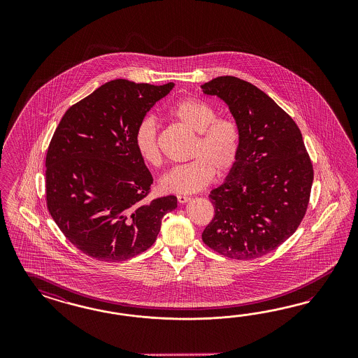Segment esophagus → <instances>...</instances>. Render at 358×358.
<instances>
[{
    "label": "esophagus",
    "mask_w": 358,
    "mask_h": 358,
    "mask_svg": "<svg viewBox=\"0 0 358 358\" xmlns=\"http://www.w3.org/2000/svg\"><path fill=\"white\" fill-rule=\"evenodd\" d=\"M192 198L190 196H186V195H177V201L180 202V203H186V202H189Z\"/></svg>",
    "instance_id": "esophagus-1"
}]
</instances>
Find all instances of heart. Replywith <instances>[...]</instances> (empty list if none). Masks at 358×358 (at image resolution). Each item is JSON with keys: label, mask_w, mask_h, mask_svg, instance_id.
<instances>
[{"label": "heart", "mask_w": 358, "mask_h": 358, "mask_svg": "<svg viewBox=\"0 0 358 358\" xmlns=\"http://www.w3.org/2000/svg\"><path fill=\"white\" fill-rule=\"evenodd\" d=\"M172 115L198 134L189 153V163L173 166L160 178L164 193L192 194L211 182L214 173L223 177L238 164L241 132L231 117H217V108L205 101L185 98L172 108ZM134 143L145 163L157 166L163 156L159 145V124L153 117L138 123Z\"/></svg>", "instance_id": "1"}]
</instances>
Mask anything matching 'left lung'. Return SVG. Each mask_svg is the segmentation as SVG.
<instances>
[{
    "label": "left lung",
    "instance_id": "8db88e82",
    "mask_svg": "<svg viewBox=\"0 0 358 358\" xmlns=\"http://www.w3.org/2000/svg\"><path fill=\"white\" fill-rule=\"evenodd\" d=\"M222 98L241 132L238 164L208 198L215 215L202 240L235 260L277 250L303 220L314 168L293 118L248 81L220 76L202 85Z\"/></svg>",
    "mask_w": 358,
    "mask_h": 358
}]
</instances>
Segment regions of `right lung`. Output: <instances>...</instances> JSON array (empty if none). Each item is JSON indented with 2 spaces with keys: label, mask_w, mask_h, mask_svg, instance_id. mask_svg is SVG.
<instances>
[{
  "label": "right lung",
  "mask_w": 358,
  "mask_h": 358,
  "mask_svg": "<svg viewBox=\"0 0 358 358\" xmlns=\"http://www.w3.org/2000/svg\"><path fill=\"white\" fill-rule=\"evenodd\" d=\"M173 83L113 80L65 111L45 156V201L77 250L106 262L148 250L174 195L147 201L153 182L134 143L138 123Z\"/></svg>",
  "instance_id": "right-lung-1"
}]
</instances>
